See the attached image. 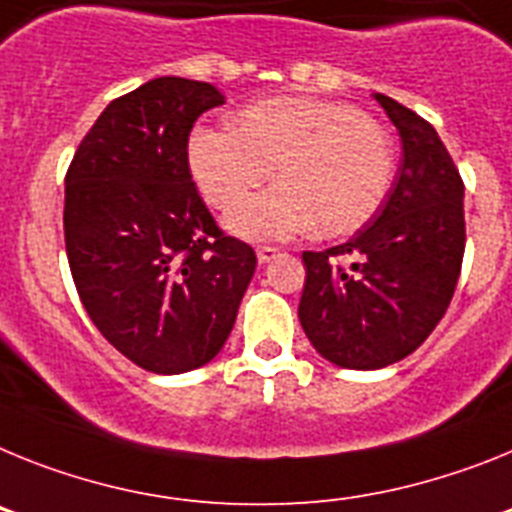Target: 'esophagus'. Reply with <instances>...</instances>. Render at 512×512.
I'll list each match as a JSON object with an SVG mask.
<instances>
[{
    "label": "esophagus",
    "instance_id": "34e87169",
    "mask_svg": "<svg viewBox=\"0 0 512 512\" xmlns=\"http://www.w3.org/2000/svg\"><path fill=\"white\" fill-rule=\"evenodd\" d=\"M278 247H268V244H265V247H257V262H260V265H265V262H270V260H275V257H278Z\"/></svg>",
    "mask_w": 512,
    "mask_h": 512
}]
</instances>
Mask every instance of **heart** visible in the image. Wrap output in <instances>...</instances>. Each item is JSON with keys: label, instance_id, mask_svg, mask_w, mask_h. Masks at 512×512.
<instances>
[{"label": "heart", "instance_id": "b5f03b06", "mask_svg": "<svg viewBox=\"0 0 512 512\" xmlns=\"http://www.w3.org/2000/svg\"><path fill=\"white\" fill-rule=\"evenodd\" d=\"M188 162L203 198L229 208L270 175L278 185L226 216L244 239H286L311 229L348 237L389 193L394 149L381 123L337 100L268 97L244 108L234 128L190 133Z\"/></svg>", "mask_w": 512, "mask_h": 512}]
</instances>
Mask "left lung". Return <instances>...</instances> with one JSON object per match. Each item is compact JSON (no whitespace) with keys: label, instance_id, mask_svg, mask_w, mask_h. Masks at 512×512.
<instances>
[{"label":"left lung","instance_id":"left-lung-1","mask_svg":"<svg viewBox=\"0 0 512 512\" xmlns=\"http://www.w3.org/2000/svg\"><path fill=\"white\" fill-rule=\"evenodd\" d=\"M402 139V164L379 211L345 244L304 252L299 319L322 358L373 371L428 340L459 283L464 182L425 118L376 92Z\"/></svg>","mask_w":512,"mask_h":512}]
</instances>
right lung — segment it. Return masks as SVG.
Returning <instances> with one entry per match:
<instances>
[{
  "mask_svg": "<svg viewBox=\"0 0 512 512\" xmlns=\"http://www.w3.org/2000/svg\"><path fill=\"white\" fill-rule=\"evenodd\" d=\"M224 105L213 84L157 77L102 110L66 172L71 278L102 337L151 373L219 355L257 257L226 237L188 164L193 123Z\"/></svg>",
  "mask_w": 512,
  "mask_h": 512,
  "instance_id": "right-lung-1",
  "label": "right lung"
}]
</instances>
